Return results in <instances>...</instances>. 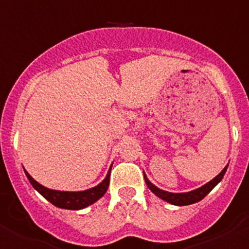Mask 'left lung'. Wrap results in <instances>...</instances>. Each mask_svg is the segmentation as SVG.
I'll use <instances>...</instances> for the list:
<instances>
[{"label":"left lung","mask_w":249,"mask_h":249,"mask_svg":"<svg viewBox=\"0 0 249 249\" xmlns=\"http://www.w3.org/2000/svg\"><path fill=\"white\" fill-rule=\"evenodd\" d=\"M227 167L228 166L224 167V168L222 169V172L219 173L218 176H215L212 181H210L208 183L204 184V186L199 187L197 190L186 193H171L167 192V191L160 190L158 187H156L155 184H152L151 182L148 181V178L146 177V175H144V181H146V184L148 186L149 190L155 193L157 197H160V199H163V201L168 202V203L171 204H175V206H188V204L196 203V202H199L201 199H203L204 197H206V196L222 181L224 173L227 171Z\"/></svg>","instance_id":"left-lung-1"}]
</instances>
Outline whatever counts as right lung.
<instances>
[{
  "mask_svg": "<svg viewBox=\"0 0 249 249\" xmlns=\"http://www.w3.org/2000/svg\"><path fill=\"white\" fill-rule=\"evenodd\" d=\"M25 173L27 176L28 181L34 186L36 191H38L41 195L47 199L48 202L53 204V206L58 207V208H65V210H82L89 207V204L94 203L96 201L102 197L106 193L109 184V176H111V168H109L108 173L106 176V178L101 182L98 186L89 188V190L81 191V192H65V191H54L50 190L47 187H43L42 184H39L38 182L35 181L34 178L28 175V172L25 169Z\"/></svg>",
  "mask_w": 249,
  "mask_h": 249,
  "instance_id": "1",
  "label": "right lung"
}]
</instances>
